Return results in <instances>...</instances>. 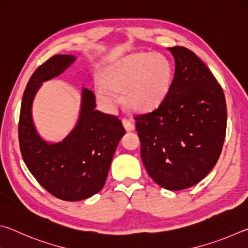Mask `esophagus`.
Instances as JSON below:
<instances>
[{
	"label": "esophagus",
	"mask_w": 248,
	"mask_h": 248,
	"mask_svg": "<svg viewBox=\"0 0 248 248\" xmlns=\"http://www.w3.org/2000/svg\"><path fill=\"white\" fill-rule=\"evenodd\" d=\"M123 124L127 131H133L134 130V124L131 120H129L127 118H123Z\"/></svg>",
	"instance_id": "obj_1"
}]
</instances>
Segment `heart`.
Wrapping results in <instances>:
<instances>
[{"mask_svg": "<svg viewBox=\"0 0 248 248\" xmlns=\"http://www.w3.org/2000/svg\"><path fill=\"white\" fill-rule=\"evenodd\" d=\"M173 71L170 62L159 53H132L105 70L104 84L107 89L124 93L127 106L138 112L156 109L170 89ZM98 97L114 104L115 96L104 87Z\"/></svg>", "mask_w": 248, "mask_h": 248, "instance_id": "1", "label": "heart"}]
</instances>
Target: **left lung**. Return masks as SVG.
<instances>
[{
  "label": "left lung",
  "instance_id": "8db88e82",
  "mask_svg": "<svg viewBox=\"0 0 248 248\" xmlns=\"http://www.w3.org/2000/svg\"><path fill=\"white\" fill-rule=\"evenodd\" d=\"M175 60L166 98L134 116L141 158L155 183L169 190L198 184L217 164L226 132V103L215 75L185 47L167 48Z\"/></svg>",
  "mask_w": 248,
  "mask_h": 248
}]
</instances>
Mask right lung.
Returning <instances> with one entry per match:
<instances>
[{"instance_id": "obj_1", "label": "right lung", "mask_w": 248, "mask_h": 248, "mask_svg": "<svg viewBox=\"0 0 248 248\" xmlns=\"http://www.w3.org/2000/svg\"><path fill=\"white\" fill-rule=\"evenodd\" d=\"M75 61L57 54L37 68L27 83L20 106L18 140L25 164L41 186L65 201L90 198L102 189L117 145L125 133L118 117L95 110V95L83 89L79 118L59 143H48L37 133L31 104L41 83L60 75Z\"/></svg>"}]
</instances>
